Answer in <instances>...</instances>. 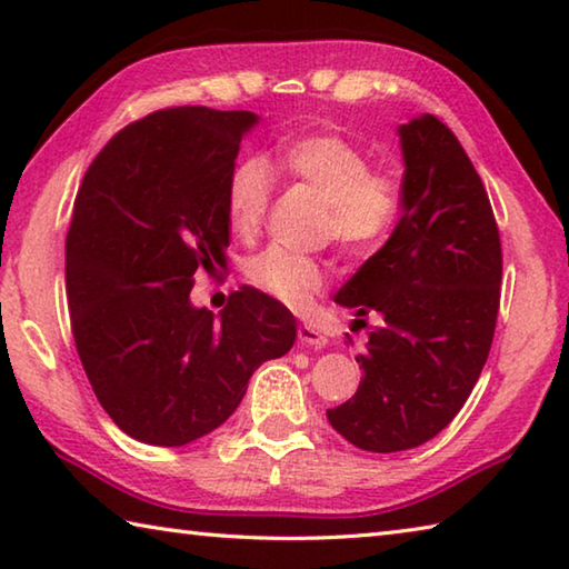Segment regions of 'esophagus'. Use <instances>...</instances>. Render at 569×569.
<instances>
[{"label": "esophagus", "instance_id": "1", "mask_svg": "<svg viewBox=\"0 0 569 569\" xmlns=\"http://www.w3.org/2000/svg\"><path fill=\"white\" fill-rule=\"evenodd\" d=\"M298 341L306 343V346H313V349H323V346L329 343L319 329H313V326H308V323L298 326Z\"/></svg>", "mask_w": 569, "mask_h": 569}]
</instances>
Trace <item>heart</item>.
I'll use <instances>...</instances> for the list:
<instances>
[{
	"label": "heart",
	"mask_w": 569,
	"mask_h": 569,
	"mask_svg": "<svg viewBox=\"0 0 569 569\" xmlns=\"http://www.w3.org/2000/svg\"><path fill=\"white\" fill-rule=\"evenodd\" d=\"M268 168L323 198V236L349 258L373 253L401 216V182L393 172L369 168V156L341 134L303 132L281 142L268 160L246 158L230 170L226 213L238 238H253L263 226L273 196ZM246 276L293 311H308L329 283V268L319 258L283 246L250 258Z\"/></svg>",
	"instance_id": "1"
}]
</instances>
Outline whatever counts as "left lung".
<instances>
[{"mask_svg": "<svg viewBox=\"0 0 569 569\" xmlns=\"http://www.w3.org/2000/svg\"><path fill=\"white\" fill-rule=\"evenodd\" d=\"M403 216L336 303L381 323L356 356L353 397L331 427L363 451L413 449L465 407L492 349L502 283L499 228L457 134L435 114L401 124Z\"/></svg>", "mask_w": 569, "mask_h": 569, "instance_id": "8db88e82", "label": "left lung"}]
</instances>
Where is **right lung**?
Listing matches in <instances>:
<instances>
[{
    "label": "right lung",
    "instance_id": "1",
    "mask_svg": "<svg viewBox=\"0 0 569 569\" xmlns=\"http://www.w3.org/2000/svg\"><path fill=\"white\" fill-rule=\"evenodd\" d=\"M248 110L150 112L112 134L77 190L64 243L77 353L132 439L182 447L238 409L248 379L296 341L276 298L243 286L216 319L190 303L196 273L226 271V186Z\"/></svg>",
    "mask_w": 569,
    "mask_h": 569
}]
</instances>
